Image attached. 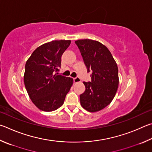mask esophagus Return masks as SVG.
<instances>
[{
	"instance_id": "34e87169",
	"label": "esophagus",
	"mask_w": 152,
	"mask_h": 152,
	"mask_svg": "<svg viewBox=\"0 0 152 152\" xmlns=\"http://www.w3.org/2000/svg\"><path fill=\"white\" fill-rule=\"evenodd\" d=\"M73 81L75 83H79V82H81V79L79 77H75L73 79Z\"/></svg>"
}]
</instances>
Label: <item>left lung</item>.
<instances>
[{
	"instance_id": "1",
	"label": "left lung",
	"mask_w": 152,
	"mask_h": 152,
	"mask_svg": "<svg viewBox=\"0 0 152 152\" xmlns=\"http://www.w3.org/2000/svg\"><path fill=\"white\" fill-rule=\"evenodd\" d=\"M87 68L91 82H83L86 91L80 95L82 107L97 112L112 102L119 86L118 68L109 49L100 42L91 39L75 41Z\"/></svg>"
}]
</instances>
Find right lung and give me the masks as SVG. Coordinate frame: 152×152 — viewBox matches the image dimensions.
Here are the masks:
<instances>
[{"label": "right lung", "mask_w": 152, "mask_h": 152, "mask_svg": "<svg viewBox=\"0 0 152 152\" xmlns=\"http://www.w3.org/2000/svg\"><path fill=\"white\" fill-rule=\"evenodd\" d=\"M70 40L53 41L41 45L26 61L24 83L30 99L44 111H53L63 105L73 79L58 75L61 56Z\"/></svg>", "instance_id": "right-lung-1"}]
</instances>
